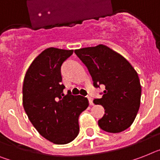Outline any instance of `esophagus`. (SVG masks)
<instances>
[{"mask_svg":"<svg viewBox=\"0 0 160 160\" xmlns=\"http://www.w3.org/2000/svg\"><path fill=\"white\" fill-rule=\"evenodd\" d=\"M88 101H89L90 105H94V104H93V100H92V97H89V96H88Z\"/></svg>","mask_w":160,"mask_h":160,"instance_id":"34e87169","label":"esophagus"}]
</instances>
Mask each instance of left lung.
<instances>
[{"label": "left lung", "mask_w": 160, "mask_h": 160, "mask_svg": "<svg viewBox=\"0 0 160 160\" xmlns=\"http://www.w3.org/2000/svg\"><path fill=\"white\" fill-rule=\"evenodd\" d=\"M88 68L95 88L105 90L95 105H101L105 114L98 125L107 132L118 133L132 124L139 110L142 87L133 67L123 56L105 45L75 50Z\"/></svg>", "instance_id": "left-lung-1"}]
</instances>
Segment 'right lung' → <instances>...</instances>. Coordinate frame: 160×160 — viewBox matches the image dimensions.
Instances as JSON below:
<instances>
[{"label":"right lung","instance_id":"1","mask_svg":"<svg viewBox=\"0 0 160 160\" xmlns=\"http://www.w3.org/2000/svg\"><path fill=\"white\" fill-rule=\"evenodd\" d=\"M72 52L45 50L32 61L23 80V105L30 122L42 137L58 145L77 137L78 117L89 105L84 96L63 93L61 66Z\"/></svg>","mask_w":160,"mask_h":160}]
</instances>
